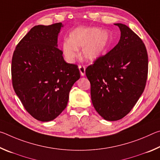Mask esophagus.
Instances as JSON below:
<instances>
[{
	"label": "esophagus",
	"mask_w": 160,
	"mask_h": 160,
	"mask_svg": "<svg viewBox=\"0 0 160 160\" xmlns=\"http://www.w3.org/2000/svg\"><path fill=\"white\" fill-rule=\"evenodd\" d=\"M78 68H79L81 75H82V76H84V75H85V67L84 66H79Z\"/></svg>",
	"instance_id": "1"
}]
</instances>
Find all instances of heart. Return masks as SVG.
Masks as SVG:
<instances>
[{
  "label": "heart",
  "instance_id": "b5f03b06",
  "mask_svg": "<svg viewBox=\"0 0 160 160\" xmlns=\"http://www.w3.org/2000/svg\"><path fill=\"white\" fill-rule=\"evenodd\" d=\"M110 43L111 36L107 31H100L97 28L79 27L70 32L69 40L63 42L62 49L65 58L69 62H73L78 57L80 48H82L84 58L94 61L107 50Z\"/></svg>",
  "mask_w": 160,
  "mask_h": 160
}]
</instances>
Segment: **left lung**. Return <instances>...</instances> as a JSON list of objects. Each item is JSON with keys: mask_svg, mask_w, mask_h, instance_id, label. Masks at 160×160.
<instances>
[{"mask_svg": "<svg viewBox=\"0 0 160 160\" xmlns=\"http://www.w3.org/2000/svg\"><path fill=\"white\" fill-rule=\"evenodd\" d=\"M115 25L121 30L118 43L85 70L94 109L111 121L131 112L144 91L148 72V52L142 39L126 25Z\"/></svg>", "mask_w": 160, "mask_h": 160, "instance_id": "left-lung-1", "label": "left lung"}]
</instances>
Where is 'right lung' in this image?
<instances>
[{"mask_svg":"<svg viewBox=\"0 0 160 160\" xmlns=\"http://www.w3.org/2000/svg\"><path fill=\"white\" fill-rule=\"evenodd\" d=\"M62 27L61 22L34 26L12 55L13 89L27 112L44 122L66 109L70 89L80 77L77 65L66 63L57 47Z\"/></svg>","mask_w":160,"mask_h":160,"instance_id":"1","label":"right lung"}]
</instances>
